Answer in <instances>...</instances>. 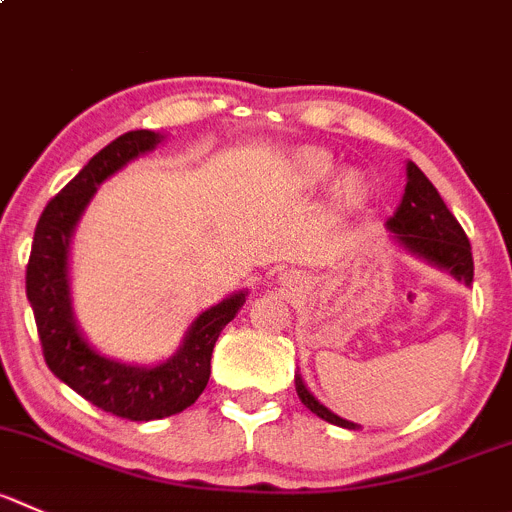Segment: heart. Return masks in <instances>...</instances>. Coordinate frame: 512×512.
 I'll return each instance as SVG.
<instances>
[{
	"mask_svg": "<svg viewBox=\"0 0 512 512\" xmlns=\"http://www.w3.org/2000/svg\"><path fill=\"white\" fill-rule=\"evenodd\" d=\"M281 165L291 186L299 191H319L329 186V203L342 213L362 208L372 193V183L359 168H347L337 174L339 160L324 148L304 145V148L286 150L281 155Z\"/></svg>",
	"mask_w": 512,
	"mask_h": 512,
	"instance_id": "heart-1",
	"label": "heart"
}]
</instances>
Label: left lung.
I'll use <instances>...</instances> for the list:
<instances>
[{
	"instance_id": "1",
	"label": "left lung",
	"mask_w": 512,
	"mask_h": 512,
	"mask_svg": "<svg viewBox=\"0 0 512 512\" xmlns=\"http://www.w3.org/2000/svg\"><path fill=\"white\" fill-rule=\"evenodd\" d=\"M389 238L399 248L435 269L445 271L460 284H472V248L467 241L465 231L452 216L450 208L440 198L437 188L432 186L427 175L417 168L415 163H407V186L402 193L397 211L392 218H387ZM296 394L299 399L321 420L332 422V425L357 430L359 425L334 415L329 407H324L309 387L304 384L301 374H294Z\"/></svg>"
}]
</instances>
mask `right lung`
Instances as JSON below:
<instances>
[{
    "label": "right lung",
    "instance_id": "obj_1",
    "mask_svg": "<svg viewBox=\"0 0 512 512\" xmlns=\"http://www.w3.org/2000/svg\"><path fill=\"white\" fill-rule=\"evenodd\" d=\"M163 140L165 135L153 130H130L92 155L90 163L42 211L27 264V299L47 367L87 402L133 422L178 415L201 397L211 377L218 334L238 314L248 294L246 289L236 291L201 311L180 347L153 367L105 357L82 334L70 294V243L77 223L110 175L155 150Z\"/></svg>",
    "mask_w": 512,
    "mask_h": 512
}]
</instances>
